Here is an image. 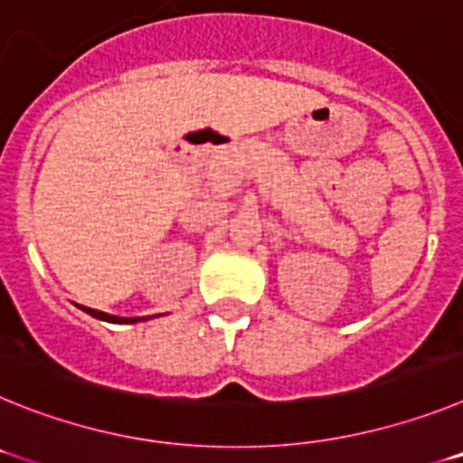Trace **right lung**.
Returning a JSON list of instances; mask_svg holds the SVG:
<instances>
[{"label":"right lung","mask_w":463,"mask_h":463,"mask_svg":"<svg viewBox=\"0 0 463 463\" xmlns=\"http://www.w3.org/2000/svg\"><path fill=\"white\" fill-rule=\"evenodd\" d=\"M88 315L97 317V320H104V322H116V325H134V322H141V320H148V317H118V315H109V313H101V310H94V308H85L80 306ZM153 317V315H150Z\"/></svg>","instance_id":"right-lung-1"}]
</instances>
